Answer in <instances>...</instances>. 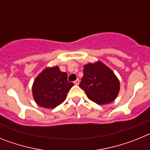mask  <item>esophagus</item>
<instances>
[{"label":"esophagus","instance_id":"34e87169","mask_svg":"<svg viewBox=\"0 0 150 150\" xmlns=\"http://www.w3.org/2000/svg\"><path fill=\"white\" fill-rule=\"evenodd\" d=\"M74 84L75 85H76V86H77V85H79V79H76V80H75V81H74Z\"/></svg>","mask_w":150,"mask_h":150}]
</instances>
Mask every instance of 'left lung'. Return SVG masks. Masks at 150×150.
Instances as JSON below:
<instances>
[{
	"instance_id": "obj_1",
	"label": "left lung",
	"mask_w": 150,
	"mask_h": 150,
	"mask_svg": "<svg viewBox=\"0 0 150 150\" xmlns=\"http://www.w3.org/2000/svg\"><path fill=\"white\" fill-rule=\"evenodd\" d=\"M88 99L99 105L110 104L117 97L120 81L114 73L98 61L83 67V76L79 86Z\"/></svg>"
}]
</instances>
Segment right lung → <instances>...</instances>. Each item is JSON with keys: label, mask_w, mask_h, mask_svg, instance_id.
Returning a JSON list of instances; mask_svg holds the SVG:
<instances>
[{"label": "right lung", "mask_w": 150, "mask_h": 150, "mask_svg": "<svg viewBox=\"0 0 150 150\" xmlns=\"http://www.w3.org/2000/svg\"><path fill=\"white\" fill-rule=\"evenodd\" d=\"M74 85L67 81V73L62 72L58 66L46 67L33 83L34 99L40 107L53 109L64 101Z\"/></svg>", "instance_id": "1"}]
</instances>
